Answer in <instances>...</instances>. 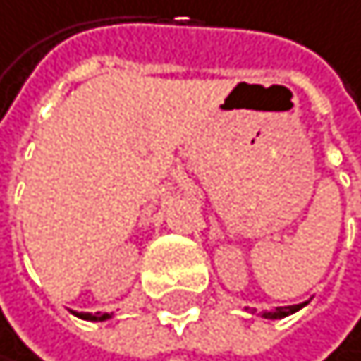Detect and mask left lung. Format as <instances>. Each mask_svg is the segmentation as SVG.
<instances>
[{
    "mask_svg": "<svg viewBox=\"0 0 361 361\" xmlns=\"http://www.w3.org/2000/svg\"><path fill=\"white\" fill-rule=\"evenodd\" d=\"M300 307H305V302L302 305H291V307H277L275 312H264V316H266V319H284V316L298 312Z\"/></svg>",
    "mask_w": 361,
    "mask_h": 361,
    "instance_id": "8db88e82",
    "label": "left lung"
}]
</instances>
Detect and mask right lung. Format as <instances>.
I'll return each mask as SVG.
<instances>
[{"instance_id": "right-lung-1", "label": "right lung", "mask_w": 361, "mask_h": 361, "mask_svg": "<svg viewBox=\"0 0 361 361\" xmlns=\"http://www.w3.org/2000/svg\"><path fill=\"white\" fill-rule=\"evenodd\" d=\"M79 319H86V321H106V319H111L109 314H102V312H97V314H77Z\"/></svg>"}]
</instances>
